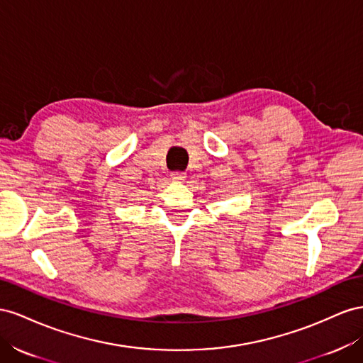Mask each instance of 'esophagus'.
Returning a JSON list of instances; mask_svg holds the SVG:
<instances>
[{"label":"esophagus","mask_w":363,"mask_h":363,"mask_svg":"<svg viewBox=\"0 0 363 363\" xmlns=\"http://www.w3.org/2000/svg\"><path fill=\"white\" fill-rule=\"evenodd\" d=\"M172 179L174 182H182L185 179V173L184 172H173L172 173Z\"/></svg>","instance_id":"1"}]
</instances>
